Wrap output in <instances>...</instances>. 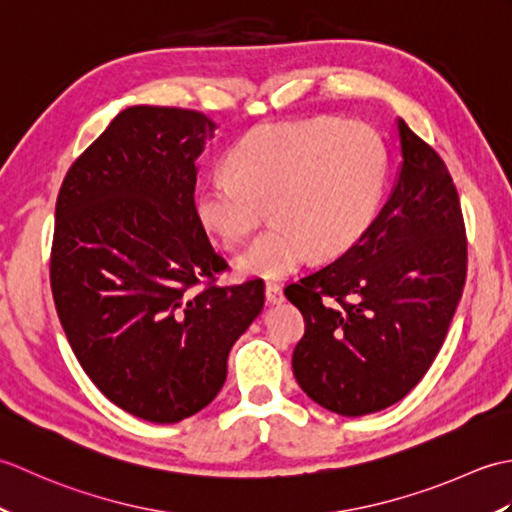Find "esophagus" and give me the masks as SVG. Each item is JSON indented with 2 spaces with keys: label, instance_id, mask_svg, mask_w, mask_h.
Listing matches in <instances>:
<instances>
[{
  "label": "esophagus",
  "instance_id": "obj_1",
  "mask_svg": "<svg viewBox=\"0 0 512 512\" xmlns=\"http://www.w3.org/2000/svg\"><path fill=\"white\" fill-rule=\"evenodd\" d=\"M266 301L268 303L284 301V288H281V284H275V281H268V284H266Z\"/></svg>",
  "mask_w": 512,
  "mask_h": 512
}]
</instances>
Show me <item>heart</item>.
I'll use <instances>...</instances> for the list:
<instances>
[{
	"label": "heart",
	"instance_id": "obj_1",
	"mask_svg": "<svg viewBox=\"0 0 512 512\" xmlns=\"http://www.w3.org/2000/svg\"><path fill=\"white\" fill-rule=\"evenodd\" d=\"M198 191V213L228 248L244 244L270 206L273 224L239 257L277 277L317 255H339L372 226L387 178L374 127L321 116L250 129Z\"/></svg>",
	"mask_w": 512,
	"mask_h": 512
}]
</instances>
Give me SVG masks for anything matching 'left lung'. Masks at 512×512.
I'll return each mask as SVG.
<instances>
[{
    "mask_svg": "<svg viewBox=\"0 0 512 512\" xmlns=\"http://www.w3.org/2000/svg\"><path fill=\"white\" fill-rule=\"evenodd\" d=\"M400 171L372 226L336 262L286 286L306 334L299 387L356 418L405 398L449 332L466 279L460 198L442 158L398 118Z\"/></svg>",
    "mask_w": 512,
    "mask_h": 512,
    "instance_id": "left-lung-1",
    "label": "left lung"
}]
</instances>
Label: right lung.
I'll return each mask as SVG.
<instances>
[{"mask_svg":"<svg viewBox=\"0 0 512 512\" xmlns=\"http://www.w3.org/2000/svg\"><path fill=\"white\" fill-rule=\"evenodd\" d=\"M217 125L134 105L74 160L54 211L50 286L85 374L116 407L158 424L204 409L228 352L264 308V281L228 268L195 206V160Z\"/></svg>","mask_w":512,"mask_h":512,"instance_id":"obj_1","label":"right lung"}]
</instances>
